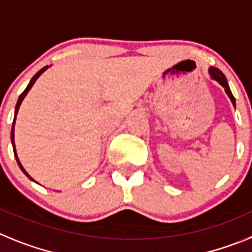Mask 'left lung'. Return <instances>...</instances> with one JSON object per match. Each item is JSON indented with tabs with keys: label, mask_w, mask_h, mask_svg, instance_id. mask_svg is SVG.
<instances>
[{
	"label": "left lung",
	"mask_w": 252,
	"mask_h": 252,
	"mask_svg": "<svg viewBox=\"0 0 252 252\" xmlns=\"http://www.w3.org/2000/svg\"><path fill=\"white\" fill-rule=\"evenodd\" d=\"M208 73H210L211 78L215 79L216 81H218V83H220V85H222L223 88H224L225 93H227V95L229 96L230 101H232V103H233V105H234V107H235V98H234V96H233L232 91H230L229 85H228L227 78L224 77V74H223V73L220 72V70L218 69V68H215V67H211L210 69H208Z\"/></svg>",
	"instance_id": "left-lung-1"
}]
</instances>
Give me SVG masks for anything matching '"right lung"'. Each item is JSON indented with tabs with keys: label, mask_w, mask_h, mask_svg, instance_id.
I'll return each instance as SVG.
<instances>
[{
	"label": "right lung",
	"mask_w": 252,
	"mask_h": 252,
	"mask_svg": "<svg viewBox=\"0 0 252 252\" xmlns=\"http://www.w3.org/2000/svg\"><path fill=\"white\" fill-rule=\"evenodd\" d=\"M47 68H48V67H47V65H46V67H44V68H42V69H40V70H39V72H37V73H36V74H35V75H34V77H32V80H30V83H29V84H28L27 89H25V90H24V91H23V93H22V94H20L19 98H18V102H17V105H16V111H14V121H13V124H12V131H11V140H12V145H13V151H14V156H16V159H17V162H18V166H19V167H20V169H22V171H23V173H24L25 175H27V177H28V178H29V179H30V180H34V179H32V177H30V175L27 173V171H25V169H24V168H23L22 163H20L19 158H18V156H17V151H16V145H14V123H16V117H17L18 110H19L20 105H22V101H23V100H24V97H25V96H27V94H28V93H29V90H30V89H32V85H34V84H35V81H36V80H37V78H39V77H40V75H41V74H42V73H44V72H45V70H46V69H47Z\"/></svg>",
	"instance_id": "1"
}]
</instances>
